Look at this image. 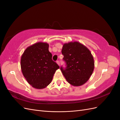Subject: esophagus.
<instances>
[{
    "mask_svg": "<svg viewBox=\"0 0 120 120\" xmlns=\"http://www.w3.org/2000/svg\"><path fill=\"white\" fill-rule=\"evenodd\" d=\"M56 64L59 65V66H60V61H59V60H57L56 61Z\"/></svg>",
    "mask_w": 120,
    "mask_h": 120,
    "instance_id": "esophagus-1",
    "label": "esophagus"
}]
</instances>
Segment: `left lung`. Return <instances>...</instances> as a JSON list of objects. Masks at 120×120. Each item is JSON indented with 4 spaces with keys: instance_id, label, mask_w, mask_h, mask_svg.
Segmentation results:
<instances>
[{
    "instance_id": "obj_1",
    "label": "left lung",
    "mask_w": 120,
    "mask_h": 120,
    "mask_svg": "<svg viewBox=\"0 0 120 120\" xmlns=\"http://www.w3.org/2000/svg\"><path fill=\"white\" fill-rule=\"evenodd\" d=\"M61 53L67 67L60 70L67 82L73 86H81L88 81L93 74L95 62L90 50L78 41L64 44Z\"/></svg>"
}]
</instances>
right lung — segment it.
Segmentation results:
<instances>
[{
	"instance_id": "right-lung-1",
	"label": "right lung",
	"mask_w": 120,
	"mask_h": 120,
	"mask_svg": "<svg viewBox=\"0 0 120 120\" xmlns=\"http://www.w3.org/2000/svg\"><path fill=\"white\" fill-rule=\"evenodd\" d=\"M49 45L38 42L27 47L20 60L21 71L29 84L37 89H42L52 81L56 71L60 68L52 60Z\"/></svg>"
}]
</instances>
